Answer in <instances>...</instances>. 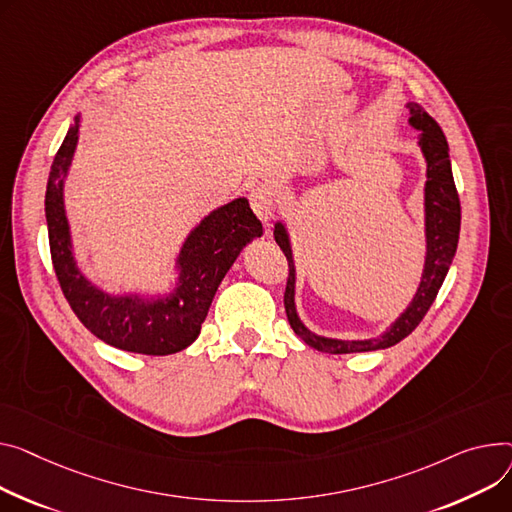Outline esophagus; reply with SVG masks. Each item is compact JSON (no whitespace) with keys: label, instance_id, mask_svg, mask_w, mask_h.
Returning <instances> with one entry per match:
<instances>
[{"label":"esophagus","instance_id":"1","mask_svg":"<svg viewBox=\"0 0 512 512\" xmlns=\"http://www.w3.org/2000/svg\"><path fill=\"white\" fill-rule=\"evenodd\" d=\"M249 201H251L253 212L257 214V218L263 224H269L271 220H274V216H276V195L267 185H263V183L253 185L249 189Z\"/></svg>","mask_w":512,"mask_h":512}]
</instances>
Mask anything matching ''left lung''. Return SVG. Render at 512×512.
<instances>
[{
	"label": "left lung",
	"mask_w": 512,
	"mask_h": 512,
	"mask_svg": "<svg viewBox=\"0 0 512 512\" xmlns=\"http://www.w3.org/2000/svg\"><path fill=\"white\" fill-rule=\"evenodd\" d=\"M412 117L410 123L420 129V148L426 156V265L420 288L407 306L405 313L377 339H364V342H342V339H329L311 333L306 329L294 309V261L290 251V241L286 228L276 224L274 238L280 245L282 253L288 261V280L284 292V306L286 317L294 333L309 344L311 348L325 352V354H352V352H372L391 348L403 337L410 335L420 321L426 317L428 309L432 306L442 282L447 278V271L457 251L459 243V228H461V203L459 193L455 187L451 158H449V144L445 133L438 127V123L420 107L416 102L407 105Z\"/></svg>",
	"instance_id": "obj_1"
}]
</instances>
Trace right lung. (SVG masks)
Listing matches in <instances>:
<instances>
[{"mask_svg": "<svg viewBox=\"0 0 512 512\" xmlns=\"http://www.w3.org/2000/svg\"><path fill=\"white\" fill-rule=\"evenodd\" d=\"M78 129L80 119L53 158L45 193L51 261L61 292L84 327L105 344L146 356L181 352L197 339L214 294L238 253L263 234L261 222L245 197L214 210L181 249V278L173 296L148 302L138 296L113 298L96 290L76 267L63 210V177L76 150Z\"/></svg>", "mask_w": 512, "mask_h": 512, "instance_id": "add662e5", "label": "right lung"}]
</instances>
